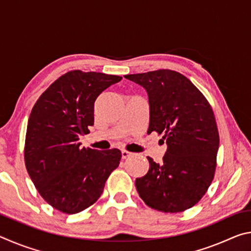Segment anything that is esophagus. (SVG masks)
<instances>
[{
  "label": "esophagus",
  "instance_id": "esophagus-1",
  "mask_svg": "<svg viewBox=\"0 0 251 251\" xmlns=\"http://www.w3.org/2000/svg\"><path fill=\"white\" fill-rule=\"evenodd\" d=\"M131 155H133V152H130L128 151H125V150L122 151V157H123V158H128V157H130Z\"/></svg>",
  "mask_w": 251,
  "mask_h": 251
}]
</instances>
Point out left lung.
<instances>
[{"label":"left lung","instance_id":"8db88e82","mask_svg":"<svg viewBox=\"0 0 251 251\" xmlns=\"http://www.w3.org/2000/svg\"><path fill=\"white\" fill-rule=\"evenodd\" d=\"M145 88L150 101L147 133L163 134L167 151L163 163L147 157L150 169L136 178L147 206L180 212L201 201L215 176L219 134L210 104L190 80L176 71L158 70L125 75ZM164 143V142H163Z\"/></svg>","mask_w":251,"mask_h":251}]
</instances>
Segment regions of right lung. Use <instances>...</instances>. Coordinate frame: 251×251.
I'll use <instances>...</instances> for the list:
<instances>
[{"label": "right lung", "mask_w": 251, "mask_h": 251, "mask_svg": "<svg viewBox=\"0 0 251 251\" xmlns=\"http://www.w3.org/2000/svg\"><path fill=\"white\" fill-rule=\"evenodd\" d=\"M121 79L96 72H67L50 85L29 114L25 166L44 201L64 214L92 206L120 165V150L80 148L79 138L94 125L97 97Z\"/></svg>", "instance_id": "add662e5"}]
</instances>
